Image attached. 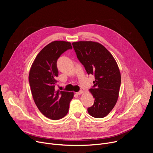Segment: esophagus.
<instances>
[{
    "instance_id": "34e87169",
    "label": "esophagus",
    "mask_w": 153,
    "mask_h": 153,
    "mask_svg": "<svg viewBox=\"0 0 153 153\" xmlns=\"http://www.w3.org/2000/svg\"><path fill=\"white\" fill-rule=\"evenodd\" d=\"M83 91L82 90H81V91H79V92H77L76 94H77V95H81V94H83Z\"/></svg>"
}]
</instances>
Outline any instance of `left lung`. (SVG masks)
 <instances>
[{
  "mask_svg": "<svg viewBox=\"0 0 153 153\" xmlns=\"http://www.w3.org/2000/svg\"><path fill=\"white\" fill-rule=\"evenodd\" d=\"M77 57L88 74H93V88L90 89L94 99L88 108L90 115L103 118L111 112L117 101L121 75L113 55L103 45L93 41L73 42Z\"/></svg>",
  "mask_w": 153,
  "mask_h": 153,
  "instance_id": "obj_1",
  "label": "left lung"
}]
</instances>
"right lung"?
I'll return each mask as SVG.
<instances>
[{"instance_id": "right-lung-1", "label": "right lung", "mask_w": 153, "mask_h": 153, "mask_svg": "<svg viewBox=\"0 0 153 153\" xmlns=\"http://www.w3.org/2000/svg\"><path fill=\"white\" fill-rule=\"evenodd\" d=\"M68 49L70 42L56 40L43 48L36 57L30 70L29 82L33 100L39 111L45 117L58 120L68 112L73 92L56 91L59 71L57 60Z\"/></svg>"}]
</instances>
